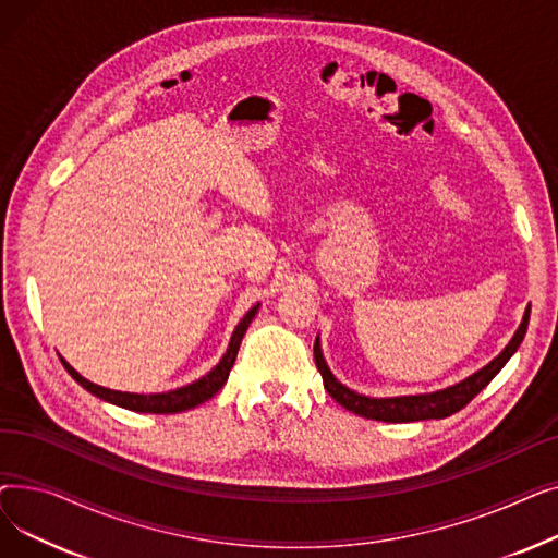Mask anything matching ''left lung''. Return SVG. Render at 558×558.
Listing matches in <instances>:
<instances>
[{
	"label": "left lung",
	"instance_id": "1",
	"mask_svg": "<svg viewBox=\"0 0 558 558\" xmlns=\"http://www.w3.org/2000/svg\"><path fill=\"white\" fill-rule=\"evenodd\" d=\"M530 312L532 305H526L520 326L511 341L505 345V350L495 360H490L484 368L475 371L473 375H468L461 383L429 391V393H416V396H393V398H371L364 393H357L353 389H348L341 385L335 377V373L328 368L324 350H320V339L316 335L314 341V360L316 368L320 371V377H324V387L326 391L343 407L348 412H353L357 416L371 418V421H383V423H414V421H427V418H448L457 414L459 409H463L468 402H471L490 379L505 368V364L515 355V350L520 348L526 326H530Z\"/></svg>",
	"mask_w": 558,
	"mask_h": 558
}]
</instances>
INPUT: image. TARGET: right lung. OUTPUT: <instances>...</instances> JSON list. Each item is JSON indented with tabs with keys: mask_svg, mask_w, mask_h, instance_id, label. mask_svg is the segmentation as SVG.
I'll return each mask as SVG.
<instances>
[{
	"mask_svg": "<svg viewBox=\"0 0 558 558\" xmlns=\"http://www.w3.org/2000/svg\"><path fill=\"white\" fill-rule=\"evenodd\" d=\"M259 310V303L253 305L244 318L238 324V328H234L232 337H230V343L226 348L223 357L219 360V364L205 373L203 377H198L196 383L192 385H185V387H179V389H171V391H165V393H129V391H114V389H106V387H99L95 383H90V379H85L78 371H74L63 357V366L68 368V373L76 379V383L85 389L90 391L93 396L110 402V404H117V407H124V409H131V412H140V414H179V412H187V409H194L198 407L201 402L210 400L223 385L226 379L230 375V368L234 364V360H238V350H240V343L251 326V320L255 318Z\"/></svg>",
	"mask_w": 558,
	"mask_h": 558,
	"instance_id": "right-lung-1",
	"label": "right lung"
}]
</instances>
